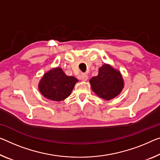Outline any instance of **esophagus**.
Returning <instances> with one entry per match:
<instances>
[{"mask_svg": "<svg viewBox=\"0 0 160 160\" xmlns=\"http://www.w3.org/2000/svg\"><path fill=\"white\" fill-rule=\"evenodd\" d=\"M81 79L83 81V82H86V81L88 79V75L87 73H82V74L81 75Z\"/></svg>", "mask_w": 160, "mask_h": 160, "instance_id": "34e87169", "label": "esophagus"}]
</instances>
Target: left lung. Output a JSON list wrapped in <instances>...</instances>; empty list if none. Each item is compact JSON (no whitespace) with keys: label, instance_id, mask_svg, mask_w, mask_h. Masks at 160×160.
<instances>
[{"label":"left lung","instance_id":"8db88e82","mask_svg":"<svg viewBox=\"0 0 160 160\" xmlns=\"http://www.w3.org/2000/svg\"><path fill=\"white\" fill-rule=\"evenodd\" d=\"M89 82L93 92L98 97L107 101L117 97L124 86L120 71L108 63L101 66L98 75L91 78Z\"/></svg>","mask_w":160,"mask_h":160}]
</instances>
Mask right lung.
I'll return each instance as SVG.
<instances>
[{
	"label": "right lung",
	"mask_w": 160,
	"mask_h": 160,
	"mask_svg": "<svg viewBox=\"0 0 160 160\" xmlns=\"http://www.w3.org/2000/svg\"><path fill=\"white\" fill-rule=\"evenodd\" d=\"M77 78L67 76L60 67L53 68L44 73L38 83V90L44 97L54 102H61L68 97Z\"/></svg>",
	"instance_id": "add662e5"
}]
</instances>
